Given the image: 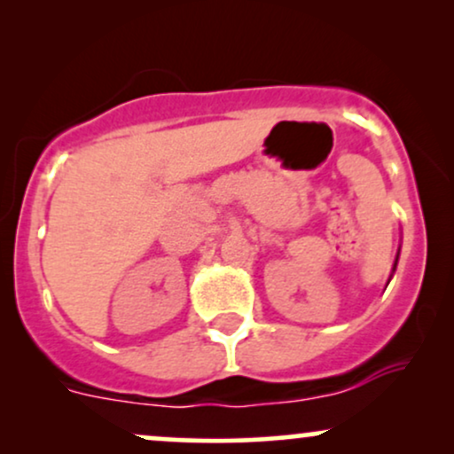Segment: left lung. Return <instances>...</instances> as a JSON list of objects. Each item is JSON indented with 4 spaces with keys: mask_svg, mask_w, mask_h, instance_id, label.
<instances>
[{
    "mask_svg": "<svg viewBox=\"0 0 454 454\" xmlns=\"http://www.w3.org/2000/svg\"><path fill=\"white\" fill-rule=\"evenodd\" d=\"M395 267H397V260H395ZM395 270V269H393Z\"/></svg>",
    "mask_w": 454,
    "mask_h": 454,
    "instance_id": "1",
    "label": "left lung"
}]
</instances>
